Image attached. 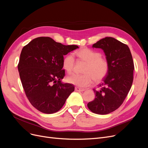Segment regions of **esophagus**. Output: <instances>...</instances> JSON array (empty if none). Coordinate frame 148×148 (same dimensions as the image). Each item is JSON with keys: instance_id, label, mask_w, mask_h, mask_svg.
Listing matches in <instances>:
<instances>
[{"instance_id": "1", "label": "esophagus", "mask_w": 148, "mask_h": 148, "mask_svg": "<svg viewBox=\"0 0 148 148\" xmlns=\"http://www.w3.org/2000/svg\"><path fill=\"white\" fill-rule=\"evenodd\" d=\"M75 91H79V92H83V91H84L85 89H83V88H79V87H75Z\"/></svg>"}]
</instances>
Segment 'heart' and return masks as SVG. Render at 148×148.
<instances>
[{
	"mask_svg": "<svg viewBox=\"0 0 148 148\" xmlns=\"http://www.w3.org/2000/svg\"><path fill=\"white\" fill-rule=\"evenodd\" d=\"M82 60L86 62L83 74H71L68 75L66 80L68 83L73 84L79 87H87L94 80L99 82L107 75L109 65L108 61L101 57V54L95 50L88 48H83L74 53ZM74 58L72 54H67L62 61L63 68L68 73H71L74 68Z\"/></svg>",
	"mask_w": 148,
	"mask_h": 148,
	"instance_id": "heart-1",
	"label": "heart"
}]
</instances>
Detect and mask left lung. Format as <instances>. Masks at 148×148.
Listing matches in <instances>:
<instances>
[{
  "label": "left lung",
  "mask_w": 148,
  "mask_h": 148,
  "mask_svg": "<svg viewBox=\"0 0 148 148\" xmlns=\"http://www.w3.org/2000/svg\"><path fill=\"white\" fill-rule=\"evenodd\" d=\"M92 47L103 50L109 68L99 89H93L95 98L88 107L93 113L107 114L118 108L127 96L133 82L134 62L128 45L114 38H103Z\"/></svg>",
  "instance_id": "obj_1"
}]
</instances>
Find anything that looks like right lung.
Returning a JSON list of instances; mask_svg holds the SVG:
<instances>
[{
  "label": "right lung",
  "instance_id": "right-lung-1",
  "mask_svg": "<svg viewBox=\"0 0 148 148\" xmlns=\"http://www.w3.org/2000/svg\"><path fill=\"white\" fill-rule=\"evenodd\" d=\"M79 47L65 45L50 37L34 39L23 48L18 69L30 103L39 111L51 114L59 111L74 90L72 84L63 83L64 56Z\"/></svg>",
  "mask_w": 148,
  "mask_h": 148
}]
</instances>
